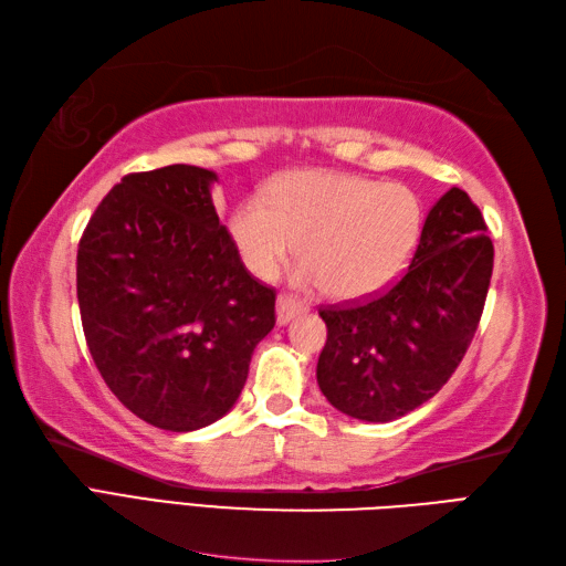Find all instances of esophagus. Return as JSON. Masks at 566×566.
Wrapping results in <instances>:
<instances>
[{
	"label": "esophagus",
	"mask_w": 566,
	"mask_h": 566,
	"mask_svg": "<svg viewBox=\"0 0 566 566\" xmlns=\"http://www.w3.org/2000/svg\"><path fill=\"white\" fill-rule=\"evenodd\" d=\"M307 307L302 305L300 300L291 297V295H279V300H275V319H279L281 326L291 324L297 314L305 312Z\"/></svg>",
	"instance_id": "34e87169"
}]
</instances>
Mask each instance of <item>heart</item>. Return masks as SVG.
<instances>
[{
  "instance_id": "1",
  "label": "heart",
  "mask_w": 566,
  "mask_h": 566,
  "mask_svg": "<svg viewBox=\"0 0 566 566\" xmlns=\"http://www.w3.org/2000/svg\"><path fill=\"white\" fill-rule=\"evenodd\" d=\"M244 264L269 279L297 250L302 279L334 297L377 293L398 279L422 230L420 199L403 185L346 172H293L266 201L252 197L232 216Z\"/></svg>"
}]
</instances>
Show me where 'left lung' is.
Listing matches in <instances>:
<instances>
[{"mask_svg": "<svg viewBox=\"0 0 566 566\" xmlns=\"http://www.w3.org/2000/svg\"><path fill=\"white\" fill-rule=\"evenodd\" d=\"M494 247L478 206L451 187L427 213L408 271L389 291L322 307L316 381L326 401L365 422H391L444 387L485 307Z\"/></svg>", "mask_w": 566, "mask_h": 566, "instance_id": "8db88e82", "label": "left lung"}]
</instances>
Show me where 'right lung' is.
<instances>
[{"instance_id": "1", "label": "right lung", "mask_w": 566, "mask_h": 566, "mask_svg": "<svg viewBox=\"0 0 566 566\" xmlns=\"http://www.w3.org/2000/svg\"><path fill=\"white\" fill-rule=\"evenodd\" d=\"M216 172H132L91 216L76 295L93 363L124 408L191 432L235 406L275 324V291L244 269L211 199Z\"/></svg>"}]
</instances>
